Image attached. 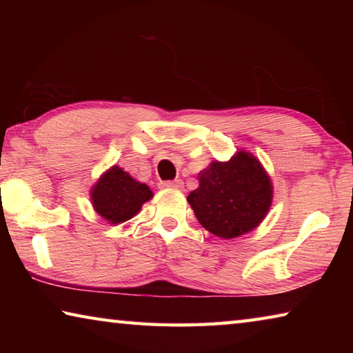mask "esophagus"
<instances>
[{"label": "esophagus", "mask_w": 353, "mask_h": 353, "mask_svg": "<svg viewBox=\"0 0 353 353\" xmlns=\"http://www.w3.org/2000/svg\"><path fill=\"white\" fill-rule=\"evenodd\" d=\"M162 188H172V190H181L183 187V182L181 179H176V181H168V182H162L160 183Z\"/></svg>", "instance_id": "obj_1"}]
</instances>
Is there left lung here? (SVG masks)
<instances>
[{"label": "left lung", "mask_w": 353, "mask_h": 353, "mask_svg": "<svg viewBox=\"0 0 353 353\" xmlns=\"http://www.w3.org/2000/svg\"><path fill=\"white\" fill-rule=\"evenodd\" d=\"M198 179L188 204L199 224L223 240L252 232L270 212L272 181L252 152L238 149L227 162L213 160Z\"/></svg>", "instance_id": "1"}]
</instances>
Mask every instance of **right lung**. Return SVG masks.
Returning a JSON list of instances; mask_svg holds the SVG:
<instances>
[{
  "instance_id": "1",
  "label": "right lung",
  "mask_w": 353,
  "mask_h": 353,
  "mask_svg": "<svg viewBox=\"0 0 353 353\" xmlns=\"http://www.w3.org/2000/svg\"><path fill=\"white\" fill-rule=\"evenodd\" d=\"M152 196L146 183L135 181L118 165L104 171L90 190L93 210L113 225L134 218Z\"/></svg>"
}]
</instances>
